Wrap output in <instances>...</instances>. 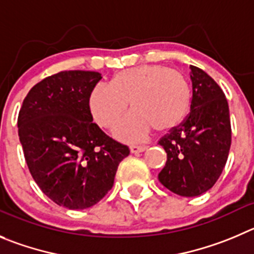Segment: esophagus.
<instances>
[{
  "instance_id": "obj_1",
  "label": "esophagus",
  "mask_w": 254,
  "mask_h": 254,
  "mask_svg": "<svg viewBox=\"0 0 254 254\" xmlns=\"http://www.w3.org/2000/svg\"><path fill=\"white\" fill-rule=\"evenodd\" d=\"M148 146L145 145H131L130 146V153L131 154H136V153H141V151L146 150Z\"/></svg>"
}]
</instances>
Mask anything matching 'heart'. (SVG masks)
<instances>
[{
    "instance_id": "1",
    "label": "heart",
    "mask_w": 254,
    "mask_h": 254,
    "mask_svg": "<svg viewBox=\"0 0 254 254\" xmlns=\"http://www.w3.org/2000/svg\"><path fill=\"white\" fill-rule=\"evenodd\" d=\"M190 87L179 71L146 65L118 72L111 85L99 84L90 95V110L100 127H111L127 111H134L114 129L122 141L136 143L154 127L167 132L181 125L190 108Z\"/></svg>"
}]
</instances>
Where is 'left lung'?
Masks as SVG:
<instances>
[{
	"label": "left lung",
	"mask_w": 254,
	"mask_h": 254,
	"mask_svg": "<svg viewBox=\"0 0 254 254\" xmlns=\"http://www.w3.org/2000/svg\"><path fill=\"white\" fill-rule=\"evenodd\" d=\"M190 113L159 140L167 163L158 175L165 188L188 198L202 195L214 186L232 141L228 103L219 85L195 66H190Z\"/></svg>",
	"instance_id": "1"
}]
</instances>
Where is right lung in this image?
Returning <instances> with one entry per match:
<instances>
[{"label": "right lung", "instance_id": "1", "mask_svg": "<svg viewBox=\"0 0 254 254\" xmlns=\"http://www.w3.org/2000/svg\"><path fill=\"white\" fill-rule=\"evenodd\" d=\"M95 71H61L28 91L18 114V136L31 175L60 207L86 209L113 188L119 163L129 155L92 123Z\"/></svg>", "mask_w": 254, "mask_h": 254}]
</instances>
